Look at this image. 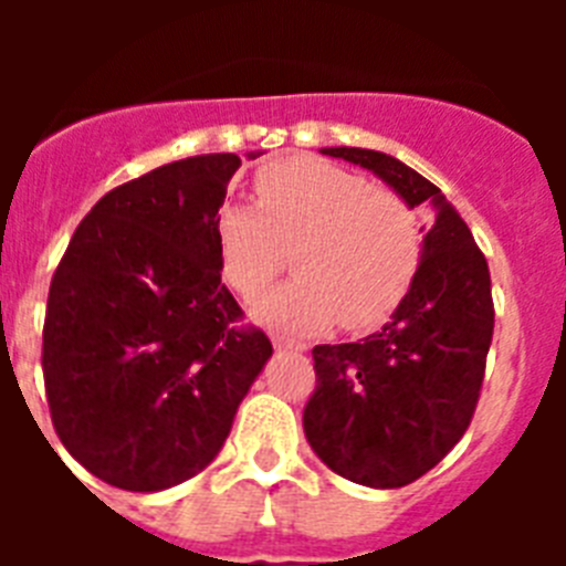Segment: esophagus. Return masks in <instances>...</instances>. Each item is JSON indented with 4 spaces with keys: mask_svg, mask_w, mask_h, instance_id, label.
I'll list each match as a JSON object with an SVG mask.
<instances>
[{
    "mask_svg": "<svg viewBox=\"0 0 566 566\" xmlns=\"http://www.w3.org/2000/svg\"><path fill=\"white\" fill-rule=\"evenodd\" d=\"M274 348H286V352H306L308 345L300 343V339H292V337H283V334H274L272 337Z\"/></svg>",
    "mask_w": 566,
    "mask_h": 566,
    "instance_id": "34e87169",
    "label": "esophagus"
}]
</instances>
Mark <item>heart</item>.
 I'll return each mask as SVG.
<instances>
[{"label":"heart","instance_id":"obj_1","mask_svg":"<svg viewBox=\"0 0 566 566\" xmlns=\"http://www.w3.org/2000/svg\"><path fill=\"white\" fill-rule=\"evenodd\" d=\"M254 207H223L214 223L221 274L254 300L294 252L289 286L269 294L258 317L289 332L337 323L371 332L397 312L417 277L422 232L399 195L319 158L294 155L260 167Z\"/></svg>","mask_w":566,"mask_h":566}]
</instances>
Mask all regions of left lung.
<instances>
[{
	"instance_id": "obj_1",
	"label": "left lung",
	"mask_w": 566,
	"mask_h": 566,
	"mask_svg": "<svg viewBox=\"0 0 566 566\" xmlns=\"http://www.w3.org/2000/svg\"><path fill=\"white\" fill-rule=\"evenodd\" d=\"M323 155L371 169L408 207L433 214L417 277L382 332L314 345L317 388L303 411L308 444L334 473L402 488L448 457L476 411L496 317L488 260L442 189L417 169L377 149Z\"/></svg>"
}]
</instances>
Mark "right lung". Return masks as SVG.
Returning <instances> with one entry per match:
<instances>
[{
    "label": "right lung",
    "mask_w": 566,
    "mask_h": 566,
    "mask_svg": "<svg viewBox=\"0 0 566 566\" xmlns=\"http://www.w3.org/2000/svg\"><path fill=\"white\" fill-rule=\"evenodd\" d=\"M238 167L234 153L195 155L109 189L50 280V419L113 488L155 493L201 473L272 357L221 283L214 223Z\"/></svg>",
    "instance_id": "add662e5"
}]
</instances>
